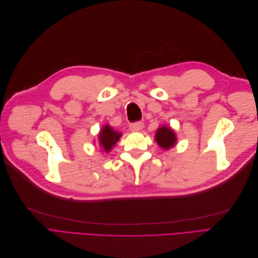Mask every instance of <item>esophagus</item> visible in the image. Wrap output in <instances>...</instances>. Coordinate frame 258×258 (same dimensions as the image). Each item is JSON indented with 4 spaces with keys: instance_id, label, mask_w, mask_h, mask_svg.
<instances>
[{
    "instance_id": "esophagus-1",
    "label": "esophagus",
    "mask_w": 258,
    "mask_h": 258,
    "mask_svg": "<svg viewBox=\"0 0 258 258\" xmlns=\"http://www.w3.org/2000/svg\"><path fill=\"white\" fill-rule=\"evenodd\" d=\"M143 126H144V124H143L142 121H136V122L130 123L129 128H130L131 131H140L143 128Z\"/></svg>"
}]
</instances>
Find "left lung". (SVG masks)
Masks as SVG:
<instances>
[{
    "instance_id": "left-lung-1",
    "label": "left lung",
    "mask_w": 258,
    "mask_h": 258,
    "mask_svg": "<svg viewBox=\"0 0 258 258\" xmlns=\"http://www.w3.org/2000/svg\"><path fill=\"white\" fill-rule=\"evenodd\" d=\"M155 140L163 150H170L176 144V136L174 131L168 126H162L157 129Z\"/></svg>"
}]
</instances>
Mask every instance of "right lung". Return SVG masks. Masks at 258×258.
Segmentation results:
<instances>
[{
	"label": "right lung",
	"mask_w": 258,
	"mask_h": 258,
	"mask_svg": "<svg viewBox=\"0 0 258 258\" xmlns=\"http://www.w3.org/2000/svg\"><path fill=\"white\" fill-rule=\"evenodd\" d=\"M120 137V132H117L111 126L105 124L99 134V144L106 153H108L114 147Z\"/></svg>",
	"instance_id": "right-lung-1"
}]
</instances>
